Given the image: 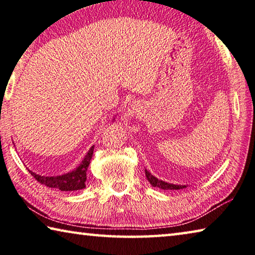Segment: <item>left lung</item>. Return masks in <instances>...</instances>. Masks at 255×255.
<instances>
[{"instance_id":"obj_1","label":"left lung","mask_w":255,"mask_h":255,"mask_svg":"<svg viewBox=\"0 0 255 255\" xmlns=\"http://www.w3.org/2000/svg\"><path fill=\"white\" fill-rule=\"evenodd\" d=\"M145 176H147V179L149 181L150 184H151L153 187H159L161 190H181L186 187L185 185H175V184H170V183H166L164 181H160L157 177L153 176L152 174H150L148 170H145Z\"/></svg>"}]
</instances>
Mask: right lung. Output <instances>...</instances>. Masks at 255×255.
<instances>
[{
	"label": "right lung",
	"instance_id": "add662e5",
	"mask_svg": "<svg viewBox=\"0 0 255 255\" xmlns=\"http://www.w3.org/2000/svg\"><path fill=\"white\" fill-rule=\"evenodd\" d=\"M93 153L94 147H91L78 168L68 174L61 175V176H39V175L32 172H30V174L35 177L37 182L40 183V184L48 187H53V189H58L61 191H76L85 189L87 179V169H88L90 160L91 158H93Z\"/></svg>",
	"mask_w": 255,
	"mask_h": 255
}]
</instances>
